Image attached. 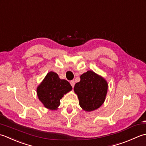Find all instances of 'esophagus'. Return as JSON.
<instances>
[{
	"instance_id": "1",
	"label": "esophagus",
	"mask_w": 146,
	"mask_h": 146,
	"mask_svg": "<svg viewBox=\"0 0 146 146\" xmlns=\"http://www.w3.org/2000/svg\"><path fill=\"white\" fill-rule=\"evenodd\" d=\"M70 83L71 86H72V88H74V85H75V81H74V80H72V81H71L70 82Z\"/></svg>"
}]
</instances>
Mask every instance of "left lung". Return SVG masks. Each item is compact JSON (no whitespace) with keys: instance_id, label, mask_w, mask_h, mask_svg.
Returning a JSON list of instances; mask_svg holds the SVG:
<instances>
[{"instance_id":"8db88e82","label":"left lung","mask_w":146,"mask_h":146,"mask_svg":"<svg viewBox=\"0 0 146 146\" xmlns=\"http://www.w3.org/2000/svg\"><path fill=\"white\" fill-rule=\"evenodd\" d=\"M74 91L77 95L79 105L83 110L91 111L99 108L105 102L108 91V82L102 76L88 70L80 77Z\"/></svg>"}]
</instances>
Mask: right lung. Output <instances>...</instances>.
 Here are the masks:
<instances>
[{
  "instance_id": "obj_1",
  "label": "right lung",
  "mask_w": 146,
  "mask_h": 146,
  "mask_svg": "<svg viewBox=\"0 0 146 146\" xmlns=\"http://www.w3.org/2000/svg\"><path fill=\"white\" fill-rule=\"evenodd\" d=\"M72 90L70 83L59 78L58 74L50 71L36 89L38 99L46 108L56 110L60 105V100Z\"/></svg>"
}]
</instances>
